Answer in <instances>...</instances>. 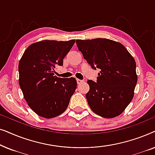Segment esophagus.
Masks as SVG:
<instances>
[{
	"instance_id": "34e87169",
	"label": "esophagus",
	"mask_w": 155,
	"mask_h": 155,
	"mask_svg": "<svg viewBox=\"0 0 155 155\" xmlns=\"http://www.w3.org/2000/svg\"><path fill=\"white\" fill-rule=\"evenodd\" d=\"M76 80H77V83H78V84H81L82 82H83V80H80V79H77Z\"/></svg>"
}]
</instances>
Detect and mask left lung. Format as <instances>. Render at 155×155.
<instances>
[{
	"label": "left lung",
	"instance_id": "left-lung-1",
	"mask_svg": "<svg viewBox=\"0 0 155 155\" xmlns=\"http://www.w3.org/2000/svg\"><path fill=\"white\" fill-rule=\"evenodd\" d=\"M76 44L91 67L101 70L97 82L87 81L86 98L91 109L104 118L119 116L134 96L137 81L134 58L122 44L111 39H77Z\"/></svg>",
	"mask_w": 155,
	"mask_h": 155
}]
</instances>
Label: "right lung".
I'll list each match as a JSON object with an SVG mask.
<instances>
[{
  "instance_id": "1",
  "label": "right lung",
  "mask_w": 155,
  "mask_h": 155,
  "mask_svg": "<svg viewBox=\"0 0 155 155\" xmlns=\"http://www.w3.org/2000/svg\"><path fill=\"white\" fill-rule=\"evenodd\" d=\"M75 41H37L27 48L19 62V84L23 96L29 107L41 117L51 118L63 114L77 88L74 78L54 75L55 68L63 65V58Z\"/></svg>"
}]
</instances>
